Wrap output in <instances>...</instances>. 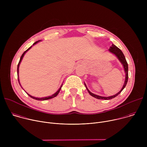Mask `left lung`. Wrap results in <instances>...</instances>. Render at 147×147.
I'll list each match as a JSON object with an SVG mask.
<instances>
[{"label": "left lung", "instance_id": "left-lung-1", "mask_svg": "<svg viewBox=\"0 0 147 147\" xmlns=\"http://www.w3.org/2000/svg\"><path fill=\"white\" fill-rule=\"evenodd\" d=\"M109 51L116 56V57L118 59V60L120 61V62L121 63L122 66H123L124 70V72H125V80H124V84L123 86V87L121 88L120 91L119 92H118L117 94H116L115 95H112V96H99V95H96V94H94L92 93L88 89L86 84L84 82V85H85L88 92H89V94L92 96H93V97H94L96 99H98L109 100V99H111L112 98H115L123 90V89L125 88V86H126L127 83V81H128V77H129V76H128V64H127L126 60H125V56H124V54L121 51L119 48H118L116 46H115L114 44L112 45V46L110 47V49H109Z\"/></svg>", "mask_w": 147, "mask_h": 147}]
</instances>
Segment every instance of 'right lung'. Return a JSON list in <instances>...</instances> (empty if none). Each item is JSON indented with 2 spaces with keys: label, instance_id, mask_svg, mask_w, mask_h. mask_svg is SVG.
I'll return each mask as SVG.
<instances>
[{
  "label": "right lung",
  "instance_id": "add662e5",
  "mask_svg": "<svg viewBox=\"0 0 147 147\" xmlns=\"http://www.w3.org/2000/svg\"><path fill=\"white\" fill-rule=\"evenodd\" d=\"M40 41H41L40 40H38V41H36V42H35V43H34L33 44V45H32V46H34V45H35V44H36L37 43H38L39 42H40ZM32 46H31L28 49H27L23 53V55H22V56H21V57H20V61H19V62H18V65H17V76H18V82H19V84H20V86L22 87V86H21V84H20V81H19V77H18V73H19V66H20V63H21V62H22V59H23V57H24V55L26 53V52L28 51H29L31 48H32ZM62 86H63V84H61V86H60V87L59 88V89L55 93V94H52V95H51V96H46V97H42V98H38V97H34V96H31V95H30V94H28L27 92H26L27 94H28V95H29L31 98H33V99H36V100H48V99H52V98H54V97H56L57 95H58V94H59V92H60V90H61V87H62Z\"/></svg>",
  "mask_w": 147,
  "mask_h": 147
}]
</instances>
